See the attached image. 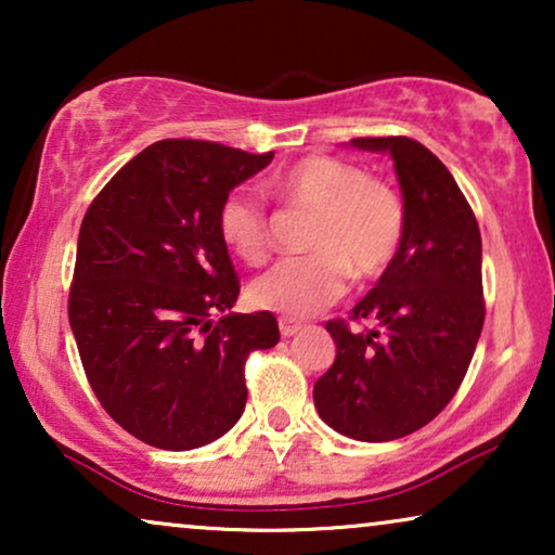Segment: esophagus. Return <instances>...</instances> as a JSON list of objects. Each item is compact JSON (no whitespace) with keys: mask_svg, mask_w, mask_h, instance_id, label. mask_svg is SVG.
<instances>
[{"mask_svg":"<svg viewBox=\"0 0 555 555\" xmlns=\"http://www.w3.org/2000/svg\"><path fill=\"white\" fill-rule=\"evenodd\" d=\"M278 325H280V333H283L285 338L287 336H295V333L302 331V323L300 321H293V318H280Z\"/></svg>","mask_w":555,"mask_h":555,"instance_id":"34e87169","label":"esophagus"}]
</instances>
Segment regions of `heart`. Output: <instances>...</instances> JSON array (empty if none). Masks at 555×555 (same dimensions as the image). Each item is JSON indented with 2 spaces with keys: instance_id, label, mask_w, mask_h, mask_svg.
I'll return each mask as SVG.
<instances>
[{
  "instance_id": "heart-1",
  "label": "heart",
  "mask_w": 555,
  "mask_h": 555,
  "mask_svg": "<svg viewBox=\"0 0 555 555\" xmlns=\"http://www.w3.org/2000/svg\"><path fill=\"white\" fill-rule=\"evenodd\" d=\"M280 199L318 211L310 255L285 257L253 280L249 300L285 318H306L346 293L348 270L376 278L389 268L404 240V202L389 184L359 164L333 156H306L272 181ZM219 237L242 262L268 257L270 224L262 202L249 192L224 196L217 211Z\"/></svg>"
}]
</instances>
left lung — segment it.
<instances>
[{"label": "left lung", "mask_w": 555, "mask_h": 555, "mask_svg": "<svg viewBox=\"0 0 555 555\" xmlns=\"http://www.w3.org/2000/svg\"><path fill=\"white\" fill-rule=\"evenodd\" d=\"M351 146L393 158L406 227L393 262L351 310L382 331L325 323L336 361L313 401L340 435L391 442L435 420L467 374L485 321L482 240L457 181L420 141L386 135Z\"/></svg>", "instance_id": "left-lung-1"}]
</instances>
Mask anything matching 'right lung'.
I'll list each match as a JSON object with an SVG mask.
<instances>
[{"instance_id": "add662e5", "label": "right lung", "mask_w": 555, "mask_h": 555, "mask_svg": "<svg viewBox=\"0 0 555 555\" xmlns=\"http://www.w3.org/2000/svg\"><path fill=\"white\" fill-rule=\"evenodd\" d=\"M272 156L156 141L82 217L67 302L82 369L105 412L158 450L227 435L245 412L249 351L280 340L268 310L230 313L240 280L217 227L224 196Z\"/></svg>"}]
</instances>
